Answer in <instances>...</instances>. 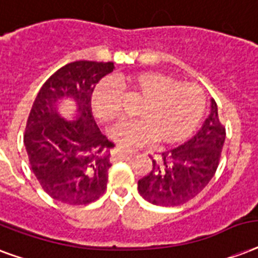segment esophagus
<instances>
[{
	"label": "esophagus",
	"instance_id": "1",
	"mask_svg": "<svg viewBox=\"0 0 258 258\" xmlns=\"http://www.w3.org/2000/svg\"><path fill=\"white\" fill-rule=\"evenodd\" d=\"M134 154L135 153H133V151H125V150H116L115 154L112 155L115 160H124V158H131V157H134Z\"/></svg>",
	"mask_w": 258,
	"mask_h": 258
}]
</instances>
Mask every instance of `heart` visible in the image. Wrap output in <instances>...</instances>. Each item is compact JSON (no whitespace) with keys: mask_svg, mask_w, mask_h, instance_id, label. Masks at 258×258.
<instances>
[{"mask_svg":"<svg viewBox=\"0 0 258 258\" xmlns=\"http://www.w3.org/2000/svg\"><path fill=\"white\" fill-rule=\"evenodd\" d=\"M123 89L139 94L145 101L138 109L141 119L123 121L111 130V138L123 149H134L160 141L165 145L186 139L199 125L206 108L203 89L198 84L180 82L176 77L160 72H143L133 76L104 78L92 93V109L104 123L119 119L123 113Z\"/></svg>","mask_w":258,"mask_h":258,"instance_id":"heart-1","label":"heart"}]
</instances>
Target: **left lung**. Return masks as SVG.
I'll return each instance as SVG.
<instances>
[{"mask_svg":"<svg viewBox=\"0 0 258 258\" xmlns=\"http://www.w3.org/2000/svg\"><path fill=\"white\" fill-rule=\"evenodd\" d=\"M226 130L211 98V112L202 128L184 145L153 160L151 172L138 181L143 199L155 206L173 207L194 199L211 181L219 165Z\"/></svg>","mask_w":258,"mask_h":258,"instance_id":"obj_1","label":"left lung"}]
</instances>
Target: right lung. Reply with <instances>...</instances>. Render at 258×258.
<instances>
[{
	"instance_id": "right-lung-1",
	"label": "right lung",
	"mask_w": 258,
	"mask_h": 258,
	"mask_svg": "<svg viewBox=\"0 0 258 258\" xmlns=\"http://www.w3.org/2000/svg\"><path fill=\"white\" fill-rule=\"evenodd\" d=\"M112 62L77 60L55 72L39 90L29 112L24 145L37 181L51 198L72 206L89 204L107 189L109 150L92 115V93ZM63 99L76 103L66 121L58 113Z\"/></svg>"
}]
</instances>
